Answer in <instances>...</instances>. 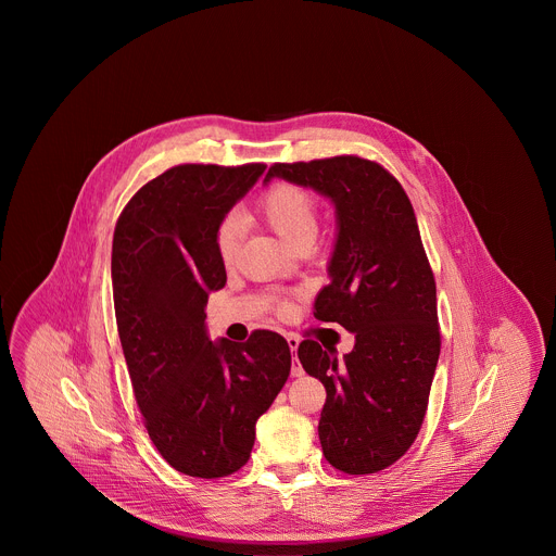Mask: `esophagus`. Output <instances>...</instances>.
Instances as JSON below:
<instances>
[{
    "label": "esophagus",
    "instance_id": "1",
    "mask_svg": "<svg viewBox=\"0 0 556 556\" xmlns=\"http://www.w3.org/2000/svg\"><path fill=\"white\" fill-rule=\"evenodd\" d=\"M286 341H288V348H290V350H292V352H296V348H299V339H296V337H292V334H290V337H288V339H286ZM290 371H292V376H294V378H299V376H303V367H301V363H299V361H296V358H292V369H290Z\"/></svg>",
    "mask_w": 556,
    "mask_h": 556
}]
</instances>
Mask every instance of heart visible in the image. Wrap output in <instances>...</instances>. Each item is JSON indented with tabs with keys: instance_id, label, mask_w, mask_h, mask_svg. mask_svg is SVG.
<instances>
[{
	"instance_id": "obj_1",
	"label": "heart",
	"mask_w": 556,
	"mask_h": 556,
	"mask_svg": "<svg viewBox=\"0 0 556 556\" xmlns=\"http://www.w3.org/2000/svg\"><path fill=\"white\" fill-rule=\"evenodd\" d=\"M260 215L290 249H296L303 242H314L319 232V206L307 189L296 185L281 182L266 191L260 202ZM215 247L222 264L230 266L242 247L240 217L230 215L219 224Z\"/></svg>"
}]
</instances>
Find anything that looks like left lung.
Listing matches in <instances>:
<instances>
[{"mask_svg": "<svg viewBox=\"0 0 556 556\" xmlns=\"http://www.w3.org/2000/svg\"><path fill=\"white\" fill-rule=\"evenodd\" d=\"M275 178L328 198L337 215L330 283L314 316L352 332L354 350L337 358L307 339L296 352L328 391L324 455L350 475L382 470L414 444L440 356L435 281L414 206L399 180L356 155L273 165L264 185Z\"/></svg>", "mask_w": 556, "mask_h": 556, "instance_id": "1", "label": "left lung"}]
</instances>
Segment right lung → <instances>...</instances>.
Here are the masks:
<instances>
[{
  "label": "right lung",
  "instance_id": "right-lung-1",
  "mask_svg": "<svg viewBox=\"0 0 556 556\" xmlns=\"http://www.w3.org/2000/svg\"><path fill=\"white\" fill-rule=\"evenodd\" d=\"M266 165H180L147 182L118 217L112 244L116 326L147 433L191 478L240 470L255 425L290 376L283 337L211 341L208 294L226 268L215 235Z\"/></svg>",
  "mask_w": 556,
  "mask_h": 556
}]
</instances>
